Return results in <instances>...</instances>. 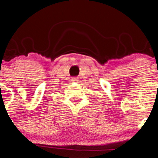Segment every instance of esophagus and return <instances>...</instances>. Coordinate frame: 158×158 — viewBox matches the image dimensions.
Masks as SVG:
<instances>
[{
  "label": "esophagus",
  "instance_id": "34e87169",
  "mask_svg": "<svg viewBox=\"0 0 158 158\" xmlns=\"http://www.w3.org/2000/svg\"><path fill=\"white\" fill-rule=\"evenodd\" d=\"M77 81H79V80H78V78H77V77H73V78H72V81L77 82Z\"/></svg>",
  "mask_w": 158,
  "mask_h": 158
}]
</instances>
